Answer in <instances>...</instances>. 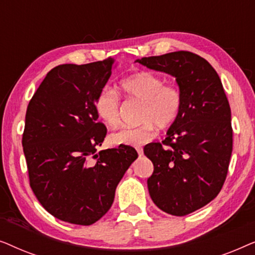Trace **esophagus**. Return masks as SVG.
<instances>
[{
    "label": "esophagus",
    "instance_id": "esophagus-1",
    "mask_svg": "<svg viewBox=\"0 0 255 255\" xmlns=\"http://www.w3.org/2000/svg\"><path fill=\"white\" fill-rule=\"evenodd\" d=\"M137 152H138L139 156H142V154H144V152H142L141 148H137Z\"/></svg>",
    "mask_w": 255,
    "mask_h": 255
}]
</instances>
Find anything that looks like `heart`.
<instances>
[{
	"label": "heart",
	"instance_id": "b5f03b06",
	"mask_svg": "<svg viewBox=\"0 0 255 255\" xmlns=\"http://www.w3.org/2000/svg\"><path fill=\"white\" fill-rule=\"evenodd\" d=\"M121 93L128 99L141 101L138 127H124L110 134V142L116 146H140L156 135V127L168 128L175 123L182 109V94L173 85H166L161 76L152 72L133 73L121 80ZM95 111L109 127L121 122L120 99L111 89H103L96 96Z\"/></svg>",
	"mask_w": 255,
	"mask_h": 255
}]
</instances>
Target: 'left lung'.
Returning <instances> with one entry per match:
<instances>
[{
  "instance_id": "obj_1",
  "label": "left lung",
  "mask_w": 255,
  "mask_h": 255,
  "mask_svg": "<svg viewBox=\"0 0 255 255\" xmlns=\"http://www.w3.org/2000/svg\"><path fill=\"white\" fill-rule=\"evenodd\" d=\"M135 62L175 78L182 109L162 142L144 153L154 170L147 187L159 209L186 216L211 202L228 175L232 153L231 109L214 67L200 55L177 51Z\"/></svg>"
}]
</instances>
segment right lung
Segmentation results:
<instances>
[{"label":"right lung","mask_w":255,"mask_h":255,"mask_svg":"<svg viewBox=\"0 0 255 255\" xmlns=\"http://www.w3.org/2000/svg\"><path fill=\"white\" fill-rule=\"evenodd\" d=\"M115 60L51 69L29 102L22 145L30 187L60 221L92 225L113 205L117 184L138 153L131 146L97 152L107 128L97 122L96 96Z\"/></svg>","instance_id":"1"}]
</instances>
